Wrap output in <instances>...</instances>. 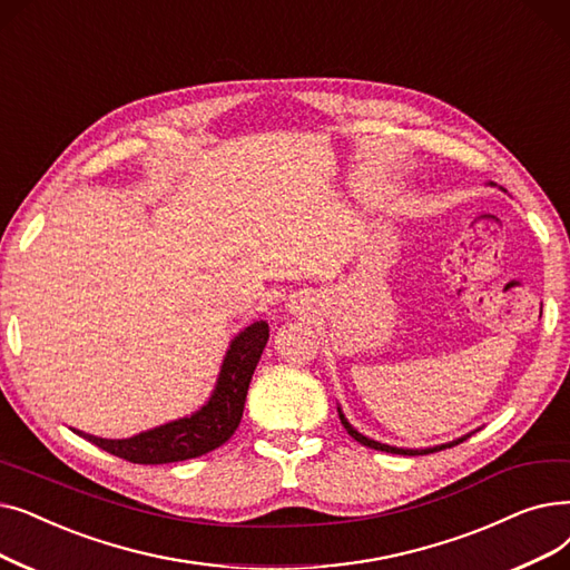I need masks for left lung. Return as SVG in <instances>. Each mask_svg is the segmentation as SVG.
Here are the masks:
<instances>
[{"instance_id": "8db88e82", "label": "left lung", "mask_w": 570, "mask_h": 570, "mask_svg": "<svg viewBox=\"0 0 570 570\" xmlns=\"http://www.w3.org/2000/svg\"><path fill=\"white\" fill-rule=\"evenodd\" d=\"M337 414H340V422H342V426L346 429V433H350L356 442H361V444H365V448H373V450H380V452H391V454H405V456H419V454H433V452H440V450H448V448H454V444H459V442H463V440H468L470 435L473 433H465V435H461V438H456V440H452V442H444V444H435V448H424V450H407V448H393V444H384V442H377V440H373V438H367V435H363V433H358L352 424H350V419L344 416V412H342V407L337 405Z\"/></svg>"}]
</instances>
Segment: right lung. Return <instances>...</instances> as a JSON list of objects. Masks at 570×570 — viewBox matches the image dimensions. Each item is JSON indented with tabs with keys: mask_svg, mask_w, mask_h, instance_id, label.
<instances>
[{
	"mask_svg": "<svg viewBox=\"0 0 570 570\" xmlns=\"http://www.w3.org/2000/svg\"><path fill=\"white\" fill-rule=\"evenodd\" d=\"M269 337V326L265 321H254L252 326L239 331L220 363V373L209 401L175 422L160 424L156 429L141 431L132 438L109 440L97 438L83 431L71 429L97 448L132 463H175L203 456L220 444L228 442L237 431L244 412L246 391L254 377V370L261 361Z\"/></svg>",
	"mask_w": 570,
	"mask_h": 570,
	"instance_id": "obj_1",
	"label": "right lung"
}]
</instances>
